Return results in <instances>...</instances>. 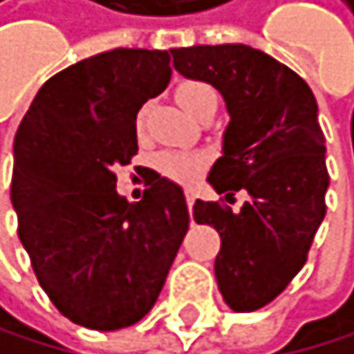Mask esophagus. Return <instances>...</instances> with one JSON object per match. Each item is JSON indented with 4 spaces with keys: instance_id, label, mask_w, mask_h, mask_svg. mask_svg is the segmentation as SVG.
Wrapping results in <instances>:
<instances>
[{
    "instance_id": "34e87169",
    "label": "esophagus",
    "mask_w": 354,
    "mask_h": 354,
    "mask_svg": "<svg viewBox=\"0 0 354 354\" xmlns=\"http://www.w3.org/2000/svg\"><path fill=\"white\" fill-rule=\"evenodd\" d=\"M194 199H197V192H194L192 188H186V203H188L190 210H192V205H194Z\"/></svg>"
}]
</instances>
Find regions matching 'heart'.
I'll return each instance as SVG.
<instances>
[{
	"label": "heart",
	"instance_id": "b5f03b06",
	"mask_svg": "<svg viewBox=\"0 0 354 354\" xmlns=\"http://www.w3.org/2000/svg\"><path fill=\"white\" fill-rule=\"evenodd\" d=\"M177 100L184 109L199 118L207 109H216L218 96L212 85L203 83V80H184L177 87ZM149 122V104H142L136 115V129L142 136L147 131ZM207 168V155L205 153H192V151H164L157 157V170L170 181L177 184H192L197 181Z\"/></svg>",
	"mask_w": 354,
	"mask_h": 354
}]
</instances>
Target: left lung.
<instances>
[{"label": "left lung", "instance_id": "left-lung-1", "mask_svg": "<svg viewBox=\"0 0 354 354\" xmlns=\"http://www.w3.org/2000/svg\"><path fill=\"white\" fill-rule=\"evenodd\" d=\"M175 69L223 93L232 122L207 181L230 203L197 201L192 216L221 236L214 274L234 311H256L304 267L326 214V147L306 80L250 46L170 50ZM250 199L239 213L234 194Z\"/></svg>", "mask_w": 354, "mask_h": 354}]
</instances>
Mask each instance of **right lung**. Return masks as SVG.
Instances as JSON below:
<instances>
[{"instance_id": "1", "label": "right lung", "mask_w": 354, "mask_h": 354, "mask_svg": "<svg viewBox=\"0 0 354 354\" xmlns=\"http://www.w3.org/2000/svg\"><path fill=\"white\" fill-rule=\"evenodd\" d=\"M170 74L164 50L96 54L46 80L17 129V234L39 285L74 324L118 330L140 322L188 232L173 181L153 173L140 201L115 192V168L138 153L140 106Z\"/></svg>"}]
</instances>
